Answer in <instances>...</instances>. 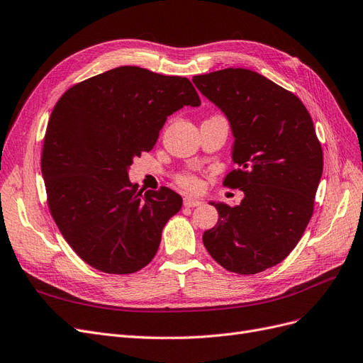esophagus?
<instances>
[{
  "label": "esophagus",
  "instance_id": "1",
  "mask_svg": "<svg viewBox=\"0 0 363 363\" xmlns=\"http://www.w3.org/2000/svg\"><path fill=\"white\" fill-rule=\"evenodd\" d=\"M203 202L202 200L199 199H193V197H185L184 199V206L185 208H196V206H200Z\"/></svg>",
  "mask_w": 363,
  "mask_h": 363
}]
</instances>
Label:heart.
<instances>
[{"label":"heart","mask_w":363,"mask_h":363,"mask_svg":"<svg viewBox=\"0 0 363 363\" xmlns=\"http://www.w3.org/2000/svg\"><path fill=\"white\" fill-rule=\"evenodd\" d=\"M178 182L184 186L186 190H197L200 186V181L197 179V177L191 173H184L178 178Z\"/></svg>","instance_id":"1"}]
</instances>
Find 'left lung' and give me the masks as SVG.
<instances>
[{"label":"left lung","instance_id":"left-lung-1","mask_svg":"<svg viewBox=\"0 0 363 363\" xmlns=\"http://www.w3.org/2000/svg\"><path fill=\"white\" fill-rule=\"evenodd\" d=\"M193 82L229 119L236 169L223 184L244 191L238 206L211 202L218 223L203 244L224 269L259 274L289 256L313 217L323 151L311 115L293 92L247 69Z\"/></svg>","mask_w":363,"mask_h":363}]
</instances>
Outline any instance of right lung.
Wrapping results in <instances>:
<instances>
[{"mask_svg": "<svg viewBox=\"0 0 363 363\" xmlns=\"http://www.w3.org/2000/svg\"><path fill=\"white\" fill-rule=\"evenodd\" d=\"M184 106H200L189 79L124 65L73 85L53 107L42 152L48 205L89 266L125 275L154 259L182 197L167 186L139 190L128 169Z\"/></svg>", "mask_w": 363, "mask_h": 363, "instance_id": "1", "label": "right lung"}]
</instances>
